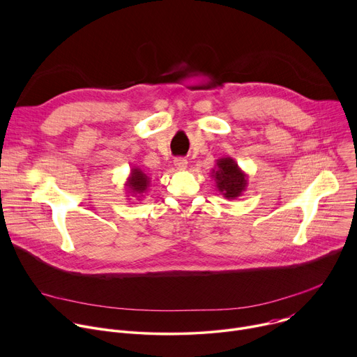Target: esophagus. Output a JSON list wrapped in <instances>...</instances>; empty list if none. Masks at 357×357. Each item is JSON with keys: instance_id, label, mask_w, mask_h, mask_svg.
Returning a JSON list of instances; mask_svg holds the SVG:
<instances>
[{"instance_id": "esophagus-1", "label": "esophagus", "mask_w": 357, "mask_h": 357, "mask_svg": "<svg viewBox=\"0 0 357 357\" xmlns=\"http://www.w3.org/2000/svg\"><path fill=\"white\" fill-rule=\"evenodd\" d=\"M174 165L178 171H185L186 167H188V161L185 158H175L174 161Z\"/></svg>"}]
</instances>
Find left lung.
<instances>
[{"instance_id":"8db88e82","label":"left lung","mask_w":357,"mask_h":357,"mask_svg":"<svg viewBox=\"0 0 357 357\" xmlns=\"http://www.w3.org/2000/svg\"><path fill=\"white\" fill-rule=\"evenodd\" d=\"M218 190L226 199H237L247 188V174L237 165L231 157H222L216 161L211 175Z\"/></svg>"}]
</instances>
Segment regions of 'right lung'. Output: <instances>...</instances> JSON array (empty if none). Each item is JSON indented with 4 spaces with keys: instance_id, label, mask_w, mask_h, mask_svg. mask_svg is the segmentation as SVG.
I'll return each instance as SVG.
<instances>
[{
    "instance_id": "1",
    "label": "right lung",
    "mask_w": 357,
    "mask_h": 357,
    "mask_svg": "<svg viewBox=\"0 0 357 357\" xmlns=\"http://www.w3.org/2000/svg\"><path fill=\"white\" fill-rule=\"evenodd\" d=\"M124 185L127 193H130L137 200H141L144 193H146L148 188L151 186V178L139 167H132Z\"/></svg>"
}]
</instances>
